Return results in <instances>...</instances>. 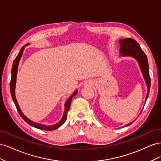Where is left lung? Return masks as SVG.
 I'll return each mask as SVG.
<instances>
[{
  "instance_id": "left-lung-1",
  "label": "left lung",
  "mask_w": 161,
  "mask_h": 161,
  "mask_svg": "<svg viewBox=\"0 0 161 161\" xmlns=\"http://www.w3.org/2000/svg\"><path fill=\"white\" fill-rule=\"evenodd\" d=\"M120 43V56H130L132 57L137 60L138 62L140 68L142 71L143 76L144 78L145 82L147 84L148 91L147 96H146L145 102L147 101L150 87V77L149 75V66L148 63V60L147 55L141 49L139 43L136 40L131 38L122 39V40H119ZM134 122H131L125 125V126H128Z\"/></svg>"
}]
</instances>
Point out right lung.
<instances>
[{"mask_svg": "<svg viewBox=\"0 0 161 161\" xmlns=\"http://www.w3.org/2000/svg\"><path fill=\"white\" fill-rule=\"evenodd\" d=\"M27 45L28 44L25 45L21 48L20 52H19V54L17 55V56L15 58V59H14V61H13L12 70H11V82H10V90H11V94L12 99L14 101V105H15V106H16L17 109L19 112V115H21V118L24 120H25L28 124H30V125L33 126V127H35L36 128L40 129V130H47V131L54 130H56L57 128H58L59 127H60V126L66 121L68 112H69V111L70 109V103H71V101H72V97L77 93L78 91L76 90L74 92H73V94L69 97V98L66 100L65 105H64L65 109H64V114H63V116H62V118L61 119V120L59 121V122H58L57 124H56L54 125H44V124L33 122V121H32L30 119H28L25 115H24V114H23V112L21 111L20 108H19V104L17 103V101L16 97H15V92H14V90H15V86H16V78H17V75L19 63V61H20V59H21V58L22 56L23 50H24V49H25V47L27 46Z\"/></svg>", "mask_w": 161, "mask_h": 161, "instance_id": "right-lung-1", "label": "right lung"}]
</instances>
